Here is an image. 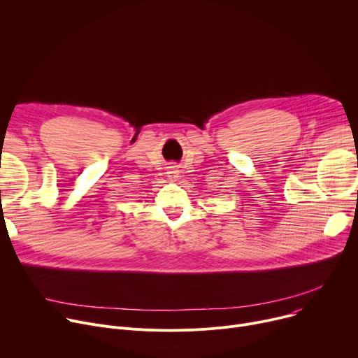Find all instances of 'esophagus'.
<instances>
[{"label":"esophagus","mask_w":358,"mask_h":358,"mask_svg":"<svg viewBox=\"0 0 358 358\" xmlns=\"http://www.w3.org/2000/svg\"><path fill=\"white\" fill-rule=\"evenodd\" d=\"M179 173H180V171H179V168H178L176 165H171V166H168V172H166V175H168V179H169L171 182L178 180V179H179Z\"/></svg>","instance_id":"1"}]
</instances>
